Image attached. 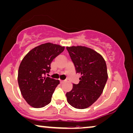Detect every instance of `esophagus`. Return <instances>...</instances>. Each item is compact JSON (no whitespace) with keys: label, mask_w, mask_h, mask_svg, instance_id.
<instances>
[{"label":"esophagus","mask_w":133,"mask_h":133,"mask_svg":"<svg viewBox=\"0 0 133 133\" xmlns=\"http://www.w3.org/2000/svg\"><path fill=\"white\" fill-rule=\"evenodd\" d=\"M64 80H60V83L61 84H63V83H64Z\"/></svg>","instance_id":"obj_1"}]
</instances>
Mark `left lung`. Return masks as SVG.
<instances>
[{
	"label": "left lung",
	"mask_w": 133,
	"mask_h": 133,
	"mask_svg": "<svg viewBox=\"0 0 133 133\" xmlns=\"http://www.w3.org/2000/svg\"><path fill=\"white\" fill-rule=\"evenodd\" d=\"M75 67L81 75L78 84L66 94L68 103L75 108L84 109L98 99L108 79L107 69L104 58L89 48L78 46L66 47Z\"/></svg>",
	"instance_id": "obj_1"
}]
</instances>
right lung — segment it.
Here are the masks:
<instances>
[{
    "label": "right lung",
    "mask_w": 133,
    "mask_h": 133,
    "mask_svg": "<svg viewBox=\"0 0 133 133\" xmlns=\"http://www.w3.org/2000/svg\"><path fill=\"white\" fill-rule=\"evenodd\" d=\"M64 50V46L46 43L30 50L20 63L18 83L27 103L34 108H42L51 101L59 80L46 77L53 59Z\"/></svg>",
    "instance_id": "right-lung-1"
}]
</instances>
